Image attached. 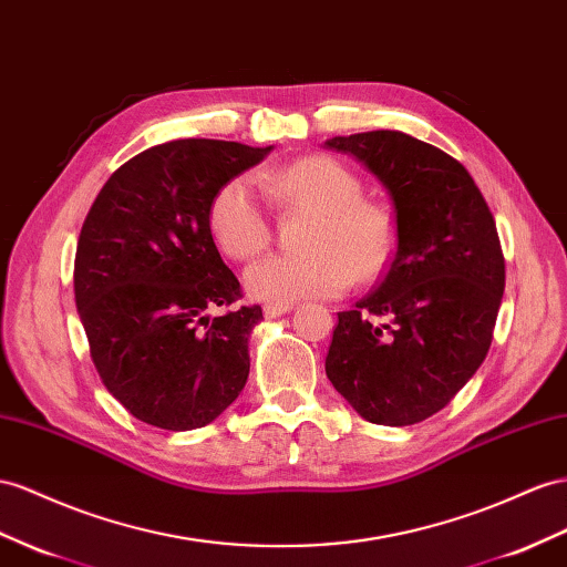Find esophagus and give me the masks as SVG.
I'll list each match as a JSON object with an SVG mask.
<instances>
[{
	"label": "esophagus",
	"mask_w": 567,
	"mask_h": 567,
	"mask_svg": "<svg viewBox=\"0 0 567 567\" xmlns=\"http://www.w3.org/2000/svg\"><path fill=\"white\" fill-rule=\"evenodd\" d=\"M292 309H295V303H266L264 313H266V318H278L282 313H289Z\"/></svg>",
	"instance_id": "esophagus-1"
}]
</instances>
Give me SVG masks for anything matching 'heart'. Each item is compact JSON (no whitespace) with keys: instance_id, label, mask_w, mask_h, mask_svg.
<instances>
[{"instance_id":"1","label":"heart","mask_w":567,"mask_h":567,"mask_svg":"<svg viewBox=\"0 0 567 567\" xmlns=\"http://www.w3.org/2000/svg\"><path fill=\"white\" fill-rule=\"evenodd\" d=\"M270 196L285 210L313 213L303 235V254L264 258L244 275L249 295L268 303L328 299L354 280L371 282L395 254V223L383 206L361 196V179L340 159L309 155L266 177ZM208 225L215 244L231 260L264 254L272 241V220L251 179L235 177L217 188Z\"/></svg>"}]
</instances>
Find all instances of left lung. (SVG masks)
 I'll use <instances>...</instances> for the list:
<instances>
[{
    "label": "left lung",
    "mask_w": 567,
    "mask_h": 567,
    "mask_svg": "<svg viewBox=\"0 0 567 567\" xmlns=\"http://www.w3.org/2000/svg\"><path fill=\"white\" fill-rule=\"evenodd\" d=\"M395 203V254L379 287L338 313L326 373L371 424L441 412L488 354L505 289L496 220L472 174L402 132L336 136Z\"/></svg>",
    "instance_id": "left-lung-1"
}]
</instances>
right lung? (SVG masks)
I'll use <instances>...</instances> for the list:
<instances>
[{
    "label": "right lung",
    "mask_w": 567,
    "mask_h": 567,
    "mask_svg": "<svg viewBox=\"0 0 567 567\" xmlns=\"http://www.w3.org/2000/svg\"><path fill=\"white\" fill-rule=\"evenodd\" d=\"M270 153L179 138L138 153L100 188L74 260V295L105 388L141 422L192 431L220 416L249 379V332L264 309L213 241L217 188ZM228 311L210 319L207 311Z\"/></svg>",
    "instance_id": "obj_1"
}]
</instances>
